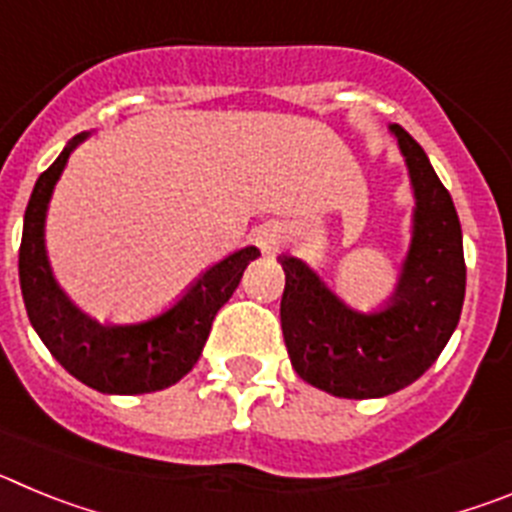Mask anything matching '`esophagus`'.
I'll return each instance as SVG.
<instances>
[{
	"label": "esophagus",
	"instance_id": "34e87169",
	"mask_svg": "<svg viewBox=\"0 0 512 512\" xmlns=\"http://www.w3.org/2000/svg\"><path fill=\"white\" fill-rule=\"evenodd\" d=\"M253 238H256L261 253H274L284 243V228L277 223H266L253 233Z\"/></svg>",
	"mask_w": 512,
	"mask_h": 512
}]
</instances>
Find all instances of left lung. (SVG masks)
<instances>
[{
    "mask_svg": "<svg viewBox=\"0 0 512 512\" xmlns=\"http://www.w3.org/2000/svg\"><path fill=\"white\" fill-rule=\"evenodd\" d=\"M413 182V238L390 302L356 312L295 256H279L287 354L307 384L348 400L384 397L428 372L459 323L467 266L449 189L423 148L390 125Z\"/></svg>",
    "mask_w": 512,
    "mask_h": 512,
    "instance_id": "1",
    "label": "left lung"
}]
</instances>
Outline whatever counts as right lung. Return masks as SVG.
<instances>
[{
    "label": "right lung",
    "instance_id": "right-lung-1",
    "mask_svg": "<svg viewBox=\"0 0 512 512\" xmlns=\"http://www.w3.org/2000/svg\"><path fill=\"white\" fill-rule=\"evenodd\" d=\"M79 133L35 182L20 243V287L27 318L53 359L104 395H146L176 384L197 364L217 310L261 253L246 246L210 266L169 310L135 325H102L84 315L53 277L45 253V212Z\"/></svg>",
    "mask_w": 512,
    "mask_h": 512
}]
</instances>
